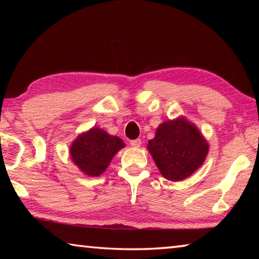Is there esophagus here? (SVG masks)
<instances>
[{"label": "esophagus", "mask_w": 259, "mask_h": 259, "mask_svg": "<svg viewBox=\"0 0 259 259\" xmlns=\"http://www.w3.org/2000/svg\"><path fill=\"white\" fill-rule=\"evenodd\" d=\"M130 145L134 146V147H139L142 145V139H134V140H130Z\"/></svg>", "instance_id": "esophagus-1"}]
</instances>
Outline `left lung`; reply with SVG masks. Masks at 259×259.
Returning <instances> with one entry per match:
<instances>
[{
  "mask_svg": "<svg viewBox=\"0 0 259 259\" xmlns=\"http://www.w3.org/2000/svg\"><path fill=\"white\" fill-rule=\"evenodd\" d=\"M147 148L162 176L177 182L200 168L209 145L195 125L181 117L162 123L155 137L148 140Z\"/></svg>",
  "mask_w": 259,
  "mask_h": 259,
  "instance_id": "1",
  "label": "left lung"
}]
</instances>
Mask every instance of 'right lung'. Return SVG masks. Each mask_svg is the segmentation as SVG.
<instances>
[{
  "mask_svg": "<svg viewBox=\"0 0 259 259\" xmlns=\"http://www.w3.org/2000/svg\"><path fill=\"white\" fill-rule=\"evenodd\" d=\"M124 147L122 139L106 131L93 128L78 136L71 146V156L82 172L97 177L102 175L119 150Z\"/></svg>",
  "mask_w": 259,
  "mask_h": 259,
  "instance_id": "add662e5",
  "label": "right lung"
}]
</instances>
